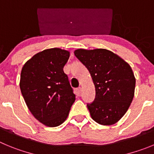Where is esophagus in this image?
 Listing matches in <instances>:
<instances>
[{
    "label": "esophagus",
    "mask_w": 154,
    "mask_h": 154,
    "mask_svg": "<svg viewBox=\"0 0 154 154\" xmlns=\"http://www.w3.org/2000/svg\"><path fill=\"white\" fill-rule=\"evenodd\" d=\"M81 88L80 87H79V88L76 89V93H77V96H80V94H81Z\"/></svg>",
    "instance_id": "1"
}]
</instances>
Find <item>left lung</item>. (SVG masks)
Segmentation results:
<instances>
[{
	"instance_id": "1",
	"label": "left lung",
	"mask_w": 154,
	"mask_h": 154,
	"mask_svg": "<svg viewBox=\"0 0 154 154\" xmlns=\"http://www.w3.org/2000/svg\"><path fill=\"white\" fill-rule=\"evenodd\" d=\"M74 54L88 69L95 85V100L87 104L91 118L102 125H114L125 114L133 100L136 80L131 67L104 48H80Z\"/></svg>"
}]
</instances>
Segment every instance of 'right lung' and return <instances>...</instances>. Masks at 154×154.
<instances>
[{"label":"right lung","instance_id":"right-lung-1","mask_svg":"<svg viewBox=\"0 0 154 154\" xmlns=\"http://www.w3.org/2000/svg\"><path fill=\"white\" fill-rule=\"evenodd\" d=\"M70 52L58 48L43 50L25 63L20 87L32 116L48 127H57L67 118L75 95L64 72Z\"/></svg>","mask_w":154,"mask_h":154}]
</instances>
